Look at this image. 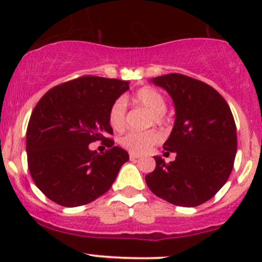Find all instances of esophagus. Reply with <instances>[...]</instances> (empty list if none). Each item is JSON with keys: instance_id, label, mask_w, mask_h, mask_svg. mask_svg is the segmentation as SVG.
Wrapping results in <instances>:
<instances>
[{"instance_id": "esophagus-1", "label": "esophagus", "mask_w": 262, "mask_h": 262, "mask_svg": "<svg viewBox=\"0 0 262 262\" xmlns=\"http://www.w3.org/2000/svg\"><path fill=\"white\" fill-rule=\"evenodd\" d=\"M129 158H130L132 161H136V160H138V158H139V155H136V153H130V155H129Z\"/></svg>"}]
</instances>
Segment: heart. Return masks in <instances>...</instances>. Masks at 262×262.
Wrapping results in <instances>:
<instances>
[{"instance_id": "obj_1", "label": "heart", "mask_w": 262, "mask_h": 262, "mask_svg": "<svg viewBox=\"0 0 262 262\" xmlns=\"http://www.w3.org/2000/svg\"><path fill=\"white\" fill-rule=\"evenodd\" d=\"M134 102L150 113L149 124L165 123L166 100L161 92L153 87H142L134 94ZM126 104L123 97L116 99L109 110V123L115 130H121L125 126ZM161 133L156 129L144 132H128L120 138V146L132 153H144L161 141Z\"/></svg>"}]
</instances>
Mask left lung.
Segmentation results:
<instances>
[{
  "label": "left lung",
  "mask_w": 262,
  "mask_h": 262,
  "mask_svg": "<svg viewBox=\"0 0 262 262\" xmlns=\"http://www.w3.org/2000/svg\"><path fill=\"white\" fill-rule=\"evenodd\" d=\"M152 82L170 94L176 119L163 144L166 163L156 156V168L146 176L150 191L179 207H198L212 199L228 180L237 152V132L226 100L205 82L180 73Z\"/></svg>",
  "instance_id": "obj_1"
}]
</instances>
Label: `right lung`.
Segmentation results:
<instances>
[{"mask_svg": "<svg viewBox=\"0 0 262 262\" xmlns=\"http://www.w3.org/2000/svg\"><path fill=\"white\" fill-rule=\"evenodd\" d=\"M129 82L82 76L50 89L31 113L26 130L28 167L38 189L62 207L89 204L107 191L129 160L113 134L109 110ZM101 140L100 155L88 144Z\"/></svg>", "mask_w": 262, "mask_h": 262, "instance_id": "1", "label": "right lung"}]
</instances>
